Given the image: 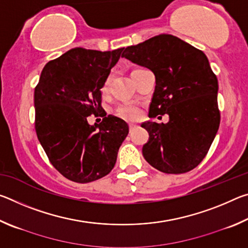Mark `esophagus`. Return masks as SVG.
I'll return each mask as SVG.
<instances>
[{
    "mask_svg": "<svg viewBox=\"0 0 248 248\" xmlns=\"http://www.w3.org/2000/svg\"><path fill=\"white\" fill-rule=\"evenodd\" d=\"M137 127L136 124H129V128H130V131H132V130Z\"/></svg>",
    "mask_w": 248,
    "mask_h": 248,
    "instance_id": "34e87169",
    "label": "esophagus"
}]
</instances>
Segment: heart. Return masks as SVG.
Segmentation results:
<instances>
[{
	"mask_svg": "<svg viewBox=\"0 0 248 248\" xmlns=\"http://www.w3.org/2000/svg\"><path fill=\"white\" fill-rule=\"evenodd\" d=\"M110 78H111V75H108L106 79H105V82L103 83L102 87H100V92H102L103 94L107 93L109 83H110ZM116 114H117V116L120 117V118H123V119L133 120V119L138 118V116H139V114H140V110H139V108H138L136 105H133V104H123V105H120L118 108H117Z\"/></svg>",
	"mask_w": 248,
	"mask_h": 248,
	"instance_id": "1",
	"label": "heart"
}]
</instances>
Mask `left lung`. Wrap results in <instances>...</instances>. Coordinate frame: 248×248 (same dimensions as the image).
<instances>
[{
	"instance_id": "left-lung-1",
	"label": "left lung",
	"mask_w": 248,
	"mask_h": 248,
	"mask_svg": "<svg viewBox=\"0 0 248 248\" xmlns=\"http://www.w3.org/2000/svg\"><path fill=\"white\" fill-rule=\"evenodd\" d=\"M150 69L155 90L149 117L170 116L167 124L146 121L142 154L166 174L194 170L207 155L220 125L217 78L201 50L173 35L155 36L124 49L123 56Z\"/></svg>"
}]
</instances>
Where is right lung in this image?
<instances>
[{"label":"right lung","mask_w":248,"mask_h":248,"mask_svg":"<svg viewBox=\"0 0 248 248\" xmlns=\"http://www.w3.org/2000/svg\"><path fill=\"white\" fill-rule=\"evenodd\" d=\"M123 50L73 48L41 71L33 94L36 133L50 163L72 182L91 183L110 173L129 133L128 124L112 115L87 123L103 110L100 87Z\"/></svg>","instance_id":"obj_1"}]
</instances>
